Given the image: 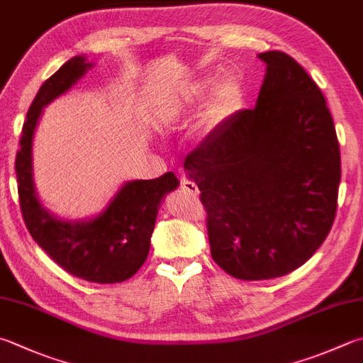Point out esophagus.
Instances as JSON below:
<instances>
[{"mask_svg":"<svg viewBox=\"0 0 363 363\" xmlns=\"http://www.w3.org/2000/svg\"><path fill=\"white\" fill-rule=\"evenodd\" d=\"M182 189L184 193H188L191 197H197L199 196V188H197V184L194 182H189V180H183L182 182Z\"/></svg>","mask_w":363,"mask_h":363,"instance_id":"1","label":"esophagus"}]
</instances>
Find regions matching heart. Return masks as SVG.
<instances>
[{
	"instance_id": "obj_1",
	"label": "heart",
	"mask_w": 363,
	"mask_h": 363,
	"mask_svg": "<svg viewBox=\"0 0 363 363\" xmlns=\"http://www.w3.org/2000/svg\"><path fill=\"white\" fill-rule=\"evenodd\" d=\"M211 84V79H203L196 82L177 96L172 102H170L169 107V117L177 118L183 113L184 108L194 106L196 102H199L205 91H207V86ZM243 96V82L240 77L235 74H230L228 77L221 79L215 85L213 91L210 94V99L207 102V108H205L203 120L207 123L208 128H215L224 121L229 115L235 111L238 102L242 101Z\"/></svg>"
}]
</instances>
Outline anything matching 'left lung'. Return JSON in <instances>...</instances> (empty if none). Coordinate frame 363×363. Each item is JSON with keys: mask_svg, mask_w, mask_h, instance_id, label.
<instances>
[{"mask_svg": "<svg viewBox=\"0 0 363 363\" xmlns=\"http://www.w3.org/2000/svg\"><path fill=\"white\" fill-rule=\"evenodd\" d=\"M267 65L255 108L223 121L184 160L201 191L213 261L238 279L288 275L337 213L340 145L325 98L288 53Z\"/></svg>", "mask_w": 363, "mask_h": 363, "instance_id": "left-lung-1", "label": "left lung"}]
</instances>
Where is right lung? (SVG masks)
Here are the masks:
<instances>
[{
	"instance_id": "obj_1",
	"label": "right lung",
	"mask_w": 363,
	"mask_h": 363,
	"mask_svg": "<svg viewBox=\"0 0 363 363\" xmlns=\"http://www.w3.org/2000/svg\"><path fill=\"white\" fill-rule=\"evenodd\" d=\"M91 63L74 57L39 88L26 113L16 158L18 199L26 229L61 269L90 283L113 284L131 278L145 262L160 203L179 180L172 172L160 179L128 182L107 208L90 221H63L40 205L33 183V135L43 108L69 90Z\"/></svg>"
}]
</instances>
